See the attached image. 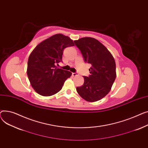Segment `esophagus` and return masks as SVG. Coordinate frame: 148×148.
<instances>
[{"label":"esophagus","instance_id":"obj_1","mask_svg":"<svg viewBox=\"0 0 148 148\" xmlns=\"http://www.w3.org/2000/svg\"><path fill=\"white\" fill-rule=\"evenodd\" d=\"M77 75H78L77 73H72V76H77Z\"/></svg>","mask_w":148,"mask_h":148}]
</instances>
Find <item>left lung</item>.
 I'll return each mask as SVG.
<instances>
[{
    "mask_svg": "<svg viewBox=\"0 0 148 148\" xmlns=\"http://www.w3.org/2000/svg\"><path fill=\"white\" fill-rule=\"evenodd\" d=\"M85 63L91 64L88 77L84 76V83L76 91L84 100L90 102L101 100L109 92L116 76L114 57L99 40L85 37L75 40Z\"/></svg>",
    "mask_w": 148,
    "mask_h": 148,
    "instance_id": "obj_1",
    "label": "left lung"
}]
</instances>
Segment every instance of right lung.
<instances>
[{
	"instance_id": "add662e5",
	"label": "right lung",
	"mask_w": 148,
	"mask_h": 148,
	"mask_svg": "<svg viewBox=\"0 0 148 148\" xmlns=\"http://www.w3.org/2000/svg\"><path fill=\"white\" fill-rule=\"evenodd\" d=\"M74 46L73 40L56 34L38 44L29 56L27 73L31 85L39 94L51 96L62 90L72 73L56 67L62 62L64 48Z\"/></svg>"
}]
</instances>
